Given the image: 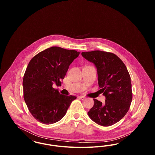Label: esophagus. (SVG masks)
Masks as SVG:
<instances>
[{
  "instance_id": "34e87169",
  "label": "esophagus",
  "mask_w": 155,
  "mask_h": 155,
  "mask_svg": "<svg viewBox=\"0 0 155 155\" xmlns=\"http://www.w3.org/2000/svg\"><path fill=\"white\" fill-rule=\"evenodd\" d=\"M78 98L80 99H81V100H82V101H84L85 99H86V97H85V96H80L78 97Z\"/></svg>"
}]
</instances>
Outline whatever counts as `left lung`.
Returning <instances> with one entry per match:
<instances>
[{"label":"left lung","mask_w":155,"mask_h":155,"mask_svg":"<svg viewBox=\"0 0 155 155\" xmlns=\"http://www.w3.org/2000/svg\"><path fill=\"white\" fill-rule=\"evenodd\" d=\"M82 56L95 64L101 93L105 103L94 99V104L88 112L96 124L110 126L124 117L132 102L131 77L124 63L115 54L101 51L81 53Z\"/></svg>","instance_id":"1"}]
</instances>
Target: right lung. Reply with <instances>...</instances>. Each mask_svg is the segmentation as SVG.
Returning <instances> with one entry per match:
<instances>
[{
	"label": "right lung",
	"mask_w": 155,
	"mask_h": 155,
	"mask_svg": "<svg viewBox=\"0 0 155 155\" xmlns=\"http://www.w3.org/2000/svg\"><path fill=\"white\" fill-rule=\"evenodd\" d=\"M80 52L53 46L30 60L24 75L23 96L32 116L44 124L63 118L76 96H65L52 85H61L71 63Z\"/></svg>",
	"instance_id": "right-lung-1"
}]
</instances>
